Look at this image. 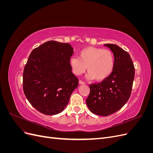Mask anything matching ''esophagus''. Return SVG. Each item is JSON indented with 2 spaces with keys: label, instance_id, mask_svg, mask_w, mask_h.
<instances>
[{
  "label": "esophagus",
  "instance_id": "obj_1",
  "mask_svg": "<svg viewBox=\"0 0 153 153\" xmlns=\"http://www.w3.org/2000/svg\"><path fill=\"white\" fill-rule=\"evenodd\" d=\"M79 84H80V85H83V84H85V82H83L82 80H79Z\"/></svg>",
  "mask_w": 153,
  "mask_h": 153
}]
</instances>
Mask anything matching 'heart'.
I'll list each match as a JSON object with an SVG mask.
<instances>
[{
	"mask_svg": "<svg viewBox=\"0 0 153 153\" xmlns=\"http://www.w3.org/2000/svg\"><path fill=\"white\" fill-rule=\"evenodd\" d=\"M69 65L76 75H80L86 69L89 79L101 81L106 79L112 73L114 67L113 53L108 50L89 47L82 49L78 57L69 59Z\"/></svg>",
	"mask_w": 153,
	"mask_h": 153,
	"instance_id": "b5f03b06",
	"label": "heart"
}]
</instances>
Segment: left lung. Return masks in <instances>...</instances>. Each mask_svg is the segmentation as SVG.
Segmentation results:
<instances>
[{"label":"left lung","mask_w":153,"mask_h":153,"mask_svg":"<svg viewBox=\"0 0 153 153\" xmlns=\"http://www.w3.org/2000/svg\"><path fill=\"white\" fill-rule=\"evenodd\" d=\"M114 56V67L110 75L101 83L89 85L86 104L92 113L107 116L126 104L131 94L135 68L129 54L117 45L105 44Z\"/></svg>","instance_id":"left-lung-1"}]
</instances>
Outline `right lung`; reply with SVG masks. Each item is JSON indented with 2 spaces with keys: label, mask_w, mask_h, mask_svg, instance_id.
I'll return each mask as SVG.
<instances>
[{
  "label": "right lung",
  "mask_w": 153,
  "mask_h": 153,
  "mask_svg": "<svg viewBox=\"0 0 153 153\" xmlns=\"http://www.w3.org/2000/svg\"><path fill=\"white\" fill-rule=\"evenodd\" d=\"M73 52L70 44L49 41L30 53L23 74V89L29 103L41 113L62 112L78 87L69 62Z\"/></svg>",
  "instance_id": "add662e5"
}]
</instances>
